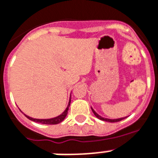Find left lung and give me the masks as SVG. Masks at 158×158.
Masks as SVG:
<instances>
[{
  "mask_svg": "<svg viewBox=\"0 0 158 158\" xmlns=\"http://www.w3.org/2000/svg\"><path fill=\"white\" fill-rule=\"evenodd\" d=\"M91 109H92V112H93V114H94V115L96 117H97V118L101 119V120H102V121H106V122H109V123H117V122H119L121 121V120H123V119H124L126 118H115V119H110V118H104V117H101V115H99L98 114H97L96 111H95L91 107Z\"/></svg>",
  "mask_w": 158,
  "mask_h": 158,
  "instance_id": "obj_1",
  "label": "left lung"
}]
</instances>
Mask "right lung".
<instances>
[{
	"instance_id": "obj_1",
	"label": "right lung",
	"mask_w": 158,
	"mask_h": 158,
	"mask_svg": "<svg viewBox=\"0 0 158 158\" xmlns=\"http://www.w3.org/2000/svg\"><path fill=\"white\" fill-rule=\"evenodd\" d=\"M70 101H69V103L67 105V107L66 108V110H64L63 113H61V114L58 115L57 117H54V118H47V119H39V118H33L31 117H29L27 115H25L28 119H30L31 121L35 122V123H39L41 124H47V125H54V124H58L60 123L63 121L66 116L67 115L68 110H69V107H70Z\"/></svg>"
}]
</instances>
